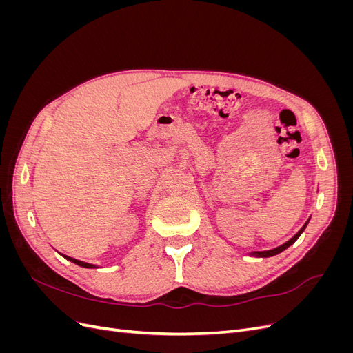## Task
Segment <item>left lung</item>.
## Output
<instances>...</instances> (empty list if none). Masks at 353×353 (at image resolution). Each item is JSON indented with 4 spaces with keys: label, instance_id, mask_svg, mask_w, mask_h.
I'll return each mask as SVG.
<instances>
[{
    "label": "left lung",
    "instance_id": "1",
    "mask_svg": "<svg viewBox=\"0 0 353 353\" xmlns=\"http://www.w3.org/2000/svg\"><path fill=\"white\" fill-rule=\"evenodd\" d=\"M309 222V221H307ZM307 222L305 223V225L299 230V232L296 234V236L293 237V239H290L288 240L287 243H284V244H281V245H279V248H275V249H272V250H265V252H253L252 254L253 256H258V258H270V256H274V254H279V253H281L283 250H285L288 245H292L299 237H301V234L305 231V228H306V225H307Z\"/></svg>",
    "mask_w": 353,
    "mask_h": 353
}]
</instances>
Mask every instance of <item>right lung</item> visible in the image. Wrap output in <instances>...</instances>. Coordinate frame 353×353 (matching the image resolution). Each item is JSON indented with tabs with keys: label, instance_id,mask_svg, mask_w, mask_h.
I'll list each match as a JSON object with an SVG mask.
<instances>
[{
	"label": "right lung",
	"instance_id": "obj_1",
	"mask_svg": "<svg viewBox=\"0 0 353 353\" xmlns=\"http://www.w3.org/2000/svg\"><path fill=\"white\" fill-rule=\"evenodd\" d=\"M65 258H66L68 261L73 262V263H77V265L82 266V268H97V266L92 265V263H87V262H82V261H78V259H73V258H70V256H65Z\"/></svg>",
	"mask_w": 353,
	"mask_h": 353
}]
</instances>
